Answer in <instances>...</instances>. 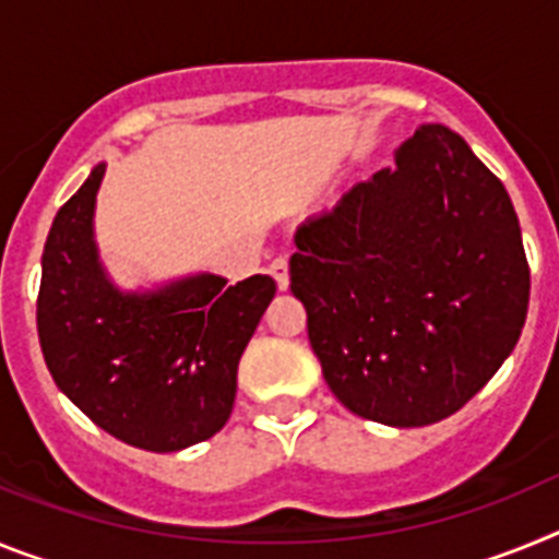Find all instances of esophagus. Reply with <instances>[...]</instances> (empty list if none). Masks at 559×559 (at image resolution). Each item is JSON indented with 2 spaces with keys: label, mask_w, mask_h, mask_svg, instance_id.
Here are the masks:
<instances>
[{
  "label": "esophagus",
  "mask_w": 559,
  "mask_h": 559,
  "mask_svg": "<svg viewBox=\"0 0 559 559\" xmlns=\"http://www.w3.org/2000/svg\"><path fill=\"white\" fill-rule=\"evenodd\" d=\"M269 274L274 276L276 288H280V290H288V285H290V274H288V257H285V254H280V257H276L274 263L269 265Z\"/></svg>",
  "instance_id": "34e87169"
}]
</instances>
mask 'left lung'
Listing matches in <instances>:
<instances>
[{"mask_svg":"<svg viewBox=\"0 0 559 559\" xmlns=\"http://www.w3.org/2000/svg\"><path fill=\"white\" fill-rule=\"evenodd\" d=\"M394 162L296 229L290 290L335 397L419 428L456 414L512 353L530 263L510 195L459 133L423 126Z\"/></svg>","mask_w":559,"mask_h":559,"instance_id":"1","label":"left lung"}]
</instances>
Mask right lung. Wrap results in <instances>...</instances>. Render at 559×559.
<instances>
[{"label": "right lung", "mask_w": 559, "mask_h": 559, "mask_svg": "<svg viewBox=\"0 0 559 559\" xmlns=\"http://www.w3.org/2000/svg\"><path fill=\"white\" fill-rule=\"evenodd\" d=\"M106 165L58 210L41 257L36 324L47 369L95 426L142 451L215 437L235 403L237 360L276 294L201 274L153 294H120L103 274L92 212Z\"/></svg>", "instance_id": "1"}]
</instances>
